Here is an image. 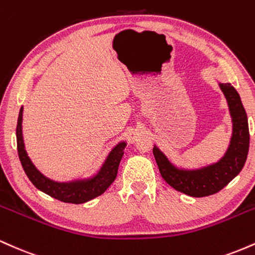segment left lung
Here are the masks:
<instances>
[{
  "label": "left lung",
  "instance_id": "left-lung-1",
  "mask_svg": "<svg viewBox=\"0 0 255 255\" xmlns=\"http://www.w3.org/2000/svg\"><path fill=\"white\" fill-rule=\"evenodd\" d=\"M221 89L227 97L234 131L229 148L225 156L216 164L199 170H178L170 164L166 157L157 147L153 148L160 175L172 188L191 197L201 198L215 194L223 189L244 168L250 148V129L247 114L242 105L238 91L230 84H221Z\"/></svg>",
  "mask_w": 255,
  "mask_h": 255
}]
</instances>
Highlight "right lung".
<instances>
[{
	"label": "right lung",
	"instance_id": "obj_1",
	"mask_svg": "<svg viewBox=\"0 0 255 255\" xmlns=\"http://www.w3.org/2000/svg\"><path fill=\"white\" fill-rule=\"evenodd\" d=\"M22 108L20 109L19 118H17L16 125V145H17V154H19L20 162H21L22 168L30 178V181L37 187L39 191L50 195V197L57 199V200L63 201V203L71 204H83L86 201L92 200L98 195L103 194L107 191L108 187L114 182L116 176H118V170L120 162H121L122 156H124V150L126 147L125 142H121L111 151L108 157L107 162L101 169L97 176L91 180L80 181V182L72 183H58L49 178L44 177L39 171L32 164L30 158L25 151L24 140H22Z\"/></svg>",
	"mask_w": 255,
	"mask_h": 255
}]
</instances>
